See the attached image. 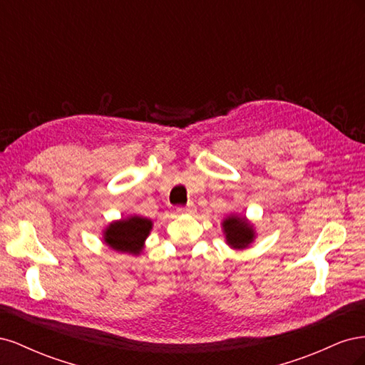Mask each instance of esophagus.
Masks as SVG:
<instances>
[{"label": "esophagus", "instance_id": "1", "mask_svg": "<svg viewBox=\"0 0 365 365\" xmlns=\"http://www.w3.org/2000/svg\"><path fill=\"white\" fill-rule=\"evenodd\" d=\"M176 212L178 213H195L196 212V207L195 204H187V205H180L178 208H176Z\"/></svg>", "mask_w": 365, "mask_h": 365}]
</instances>
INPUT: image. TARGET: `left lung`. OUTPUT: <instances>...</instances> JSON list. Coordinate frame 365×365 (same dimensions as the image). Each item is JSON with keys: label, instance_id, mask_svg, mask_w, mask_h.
<instances>
[{"label": "left lung", "instance_id": "1", "mask_svg": "<svg viewBox=\"0 0 365 365\" xmlns=\"http://www.w3.org/2000/svg\"><path fill=\"white\" fill-rule=\"evenodd\" d=\"M224 230L227 235V242L231 247L247 248L248 244L252 242L254 231L251 225L245 222V219L230 216L224 220Z\"/></svg>", "mask_w": 365, "mask_h": 365}]
</instances>
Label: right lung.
<instances>
[{
  "instance_id": "add662e5",
  "label": "right lung",
  "mask_w": 365,
  "mask_h": 365,
  "mask_svg": "<svg viewBox=\"0 0 365 365\" xmlns=\"http://www.w3.org/2000/svg\"><path fill=\"white\" fill-rule=\"evenodd\" d=\"M150 228L152 222L149 219L132 216L126 220H118V222L109 225L105 233V242L117 251L138 254Z\"/></svg>"
}]
</instances>
